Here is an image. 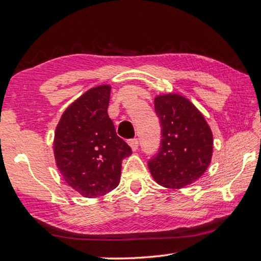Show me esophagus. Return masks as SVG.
<instances>
[{"label": "esophagus", "instance_id": "34e87169", "mask_svg": "<svg viewBox=\"0 0 261 261\" xmlns=\"http://www.w3.org/2000/svg\"><path fill=\"white\" fill-rule=\"evenodd\" d=\"M129 145L130 147L132 148V151H137L138 149V146H139V141L137 138H134V139H130L129 140Z\"/></svg>", "mask_w": 261, "mask_h": 261}]
</instances>
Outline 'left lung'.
<instances>
[{"mask_svg":"<svg viewBox=\"0 0 261 261\" xmlns=\"http://www.w3.org/2000/svg\"><path fill=\"white\" fill-rule=\"evenodd\" d=\"M154 109L162 135L159 152L148 160L154 179L170 189L196 182L213 153V135L204 116L188 99L174 93L156 96Z\"/></svg>","mask_w":261,"mask_h":261,"instance_id":"obj_1","label":"left lung"}]
</instances>
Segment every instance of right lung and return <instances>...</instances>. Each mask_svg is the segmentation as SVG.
<instances>
[{"instance_id":"obj_1","label":"right lung","mask_w":261,"mask_h":261,"mask_svg":"<svg viewBox=\"0 0 261 261\" xmlns=\"http://www.w3.org/2000/svg\"><path fill=\"white\" fill-rule=\"evenodd\" d=\"M109 98V85L88 90L69 106L55 131L57 168L68 185L86 198L116 188L122 160L132 153L108 116Z\"/></svg>"}]
</instances>
